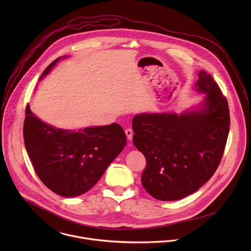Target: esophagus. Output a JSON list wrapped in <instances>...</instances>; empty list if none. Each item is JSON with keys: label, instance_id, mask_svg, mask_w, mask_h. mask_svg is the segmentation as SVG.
I'll use <instances>...</instances> for the list:
<instances>
[{"label": "esophagus", "instance_id": "esophagus-1", "mask_svg": "<svg viewBox=\"0 0 251 251\" xmlns=\"http://www.w3.org/2000/svg\"><path fill=\"white\" fill-rule=\"evenodd\" d=\"M125 132H126V136H127V139H128V140H131V139H132V136H133V131H132V129H131L130 127L126 128Z\"/></svg>", "mask_w": 251, "mask_h": 251}]
</instances>
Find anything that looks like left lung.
I'll list each match as a JSON object with an SVG mask.
<instances>
[{
    "instance_id": "obj_1",
    "label": "left lung",
    "mask_w": 251,
    "mask_h": 251,
    "mask_svg": "<svg viewBox=\"0 0 251 251\" xmlns=\"http://www.w3.org/2000/svg\"><path fill=\"white\" fill-rule=\"evenodd\" d=\"M195 90L204 94L199 105L181 114L142 113L132 120L133 144L146 157L141 181L153 198H184L215 174L227 141L230 116L226 99L205 71Z\"/></svg>"
}]
</instances>
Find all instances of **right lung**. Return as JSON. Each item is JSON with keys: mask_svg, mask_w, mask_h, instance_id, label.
Masks as SVG:
<instances>
[{"mask_svg": "<svg viewBox=\"0 0 251 251\" xmlns=\"http://www.w3.org/2000/svg\"><path fill=\"white\" fill-rule=\"evenodd\" d=\"M65 58L50 64L38 81ZM23 135L38 178L50 190L68 198L90 190L126 145V135L119 124L78 130L57 128L36 117L29 104Z\"/></svg>", "mask_w": 251, "mask_h": 251, "instance_id": "obj_1", "label": "right lung"}]
</instances>
